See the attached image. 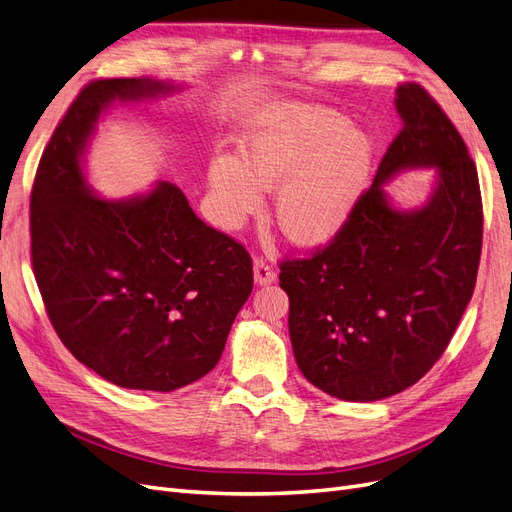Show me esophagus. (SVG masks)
Here are the masks:
<instances>
[{"mask_svg":"<svg viewBox=\"0 0 512 512\" xmlns=\"http://www.w3.org/2000/svg\"><path fill=\"white\" fill-rule=\"evenodd\" d=\"M273 280H275L273 267L269 265L267 260L256 258V260H254V282H256L258 286H267V284H271Z\"/></svg>","mask_w":512,"mask_h":512,"instance_id":"esophagus-1","label":"esophagus"}]
</instances>
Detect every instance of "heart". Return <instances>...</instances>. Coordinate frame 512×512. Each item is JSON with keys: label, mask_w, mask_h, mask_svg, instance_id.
I'll list each match as a JSON object with an SVG mask.
<instances>
[{"label": "heart", "mask_w": 512, "mask_h": 512, "mask_svg": "<svg viewBox=\"0 0 512 512\" xmlns=\"http://www.w3.org/2000/svg\"><path fill=\"white\" fill-rule=\"evenodd\" d=\"M376 147L329 108L286 104L243 134L237 158L215 156L207 179L224 228H239L275 192L273 218L301 247L331 243L354 215Z\"/></svg>", "instance_id": "1"}]
</instances>
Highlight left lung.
I'll list each match as a JSON object with an SVG mask.
<instances>
[{
	"label": "left lung",
	"mask_w": 512,
	"mask_h": 512,
	"mask_svg": "<svg viewBox=\"0 0 512 512\" xmlns=\"http://www.w3.org/2000/svg\"><path fill=\"white\" fill-rule=\"evenodd\" d=\"M395 94L401 130L348 226L280 265L294 359L346 401L391 397L427 374L472 299L483 247L478 173L461 134L418 83ZM423 165L439 173L428 205L391 208L381 185Z\"/></svg>",
	"instance_id": "left-lung-1"
}]
</instances>
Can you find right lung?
I'll return each mask as SVG.
<instances>
[{"mask_svg":"<svg viewBox=\"0 0 512 512\" xmlns=\"http://www.w3.org/2000/svg\"><path fill=\"white\" fill-rule=\"evenodd\" d=\"M175 85L98 79L81 89L46 145L32 188V265L64 346L123 389L168 393L218 365L254 286L252 258L207 226L170 181L128 200L96 196L83 153L115 100Z\"/></svg>","mask_w":512,"mask_h":512,"instance_id":"add662e5","label":"right lung"}]
</instances>
